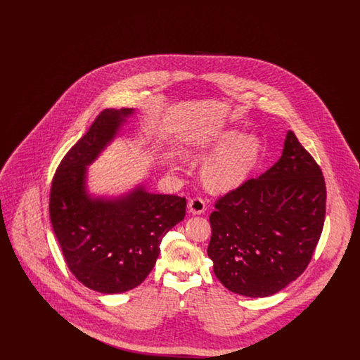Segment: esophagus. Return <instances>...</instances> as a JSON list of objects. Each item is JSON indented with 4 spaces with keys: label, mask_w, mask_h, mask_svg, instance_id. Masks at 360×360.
I'll return each instance as SVG.
<instances>
[{
    "label": "esophagus",
    "mask_w": 360,
    "mask_h": 360,
    "mask_svg": "<svg viewBox=\"0 0 360 360\" xmlns=\"http://www.w3.org/2000/svg\"><path fill=\"white\" fill-rule=\"evenodd\" d=\"M206 210L205 201L201 197H194L188 201V212L193 214H201Z\"/></svg>",
    "instance_id": "esophagus-1"
}]
</instances>
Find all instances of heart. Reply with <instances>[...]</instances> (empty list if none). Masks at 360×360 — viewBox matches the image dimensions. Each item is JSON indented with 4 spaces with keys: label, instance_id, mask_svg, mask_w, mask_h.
I'll use <instances>...</instances> for the list:
<instances>
[{
    "label": "heart",
    "instance_id": "obj_1",
    "mask_svg": "<svg viewBox=\"0 0 360 360\" xmlns=\"http://www.w3.org/2000/svg\"><path fill=\"white\" fill-rule=\"evenodd\" d=\"M219 154L202 167V181L213 191H228L240 186L257 167L262 151L260 140L254 135L241 136L239 131H228L214 144Z\"/></svg>",
    "mask_w": 360,
    "mask_h": 360
}]
</instances>
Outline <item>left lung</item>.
I'll return each instance as SVG.
<instances>
[{
  "label": "left lung",
  "mask_w": 360,
  "mask_h": 360,
  "mask_svg": "<svg viewBox=\"0 0 360 360\" xmlns=\"http://www.w3.org/2000/svg\"><path fill=\"white\" fill-rule=\"evenodd\" d=\"M326 181L292 131L273 167L221 195L207 257L228 290L269 297L302 274L326 220Z\"/></svg>",
  "instance_id": "1"
}]
</instances>
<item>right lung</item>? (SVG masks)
<instances>
[{"instance_id":"1","label":"right lung","mask_w":360,"mask_h":360,"mask_svg":"<svg viewBox=\"0 0 360 360\" xmlns=\"http://www.w3.org/2000/svg\"><path fill=\"white\" fill-rule=\"evenodd\" d=\"M132 112L103 110L60 160L50 191L52 229L70 271L86 288L105 294L139 286L154 269L163 236L186 213L185 197L144 188L116 201L86 195V166Z\"/></svg>"}]
</instances>
